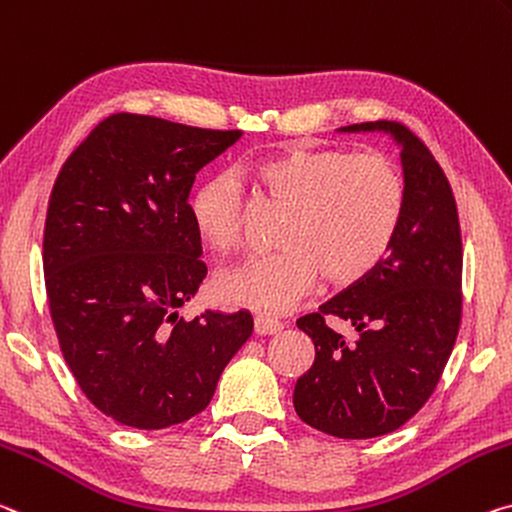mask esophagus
Wrapping results in <instances>:
<instances>
[{
    "mask_svg": "<svg viewBox=\"0 0 512 512\" xmlns=\"http://www.w3.org/2000/svg\"><path fill=\"white\" fill-rule=\"evenodd\" d=\"M280 330H282V323L278 319H273V316H264V314L255 316L257 335H278Z\"/></svg>",
    "mask_w": 512,
    "mask_h": 512,
    "instance_id": "1",
    "label": "esophagus"
}]
</instances>
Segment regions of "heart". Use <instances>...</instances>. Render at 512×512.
<instances>
[{
    "instance_id": "b5f03b06",
    "label": "heart",
    "mask_w": 512,
    "mask_h": 512,
    "mask_svg": "<svg viewBox=\"0 0 512 512\" xmlns=\"http://www.w3.org/2000/svg\"><path fill=\"white\" fill-rule=\"evenodd\" d=\"M255 186L273 207L287 209L273 255L248 257L216 278L225 303L278 314L314 287L319 273L348 287L380 264L405 212L399 164L380 152L289 148L250 166ZM198 234L216 253L246 241L248 202L230 175L202 182L191 198Z\"/></svg>"
}]
</instances>
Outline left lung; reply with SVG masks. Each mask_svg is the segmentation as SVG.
I'll list each match as a JSON object with an SVG mask.
<instances>
[{
	"label": "left lung",
	"mask_w": 512,
	"mask_h": 512,
	"mask_svg": "<svg viewBox=\"0 0 512 512\" xmlns=\"http://www.w3.org/2000/svg\"><path fill=\"white\" fill-rule=\"evenodd\" d=\"M389 132L403 145L405 212L380 264L296 326L314 342L294 408L316 431L344 440L392 433L431 399L456 344L462 316V239L451 184L426 143L401 123L348 125ZM328 315L348 320V345Z\"/></svg>",
	"instance_id": "left-lung-1"
}]
</instances>
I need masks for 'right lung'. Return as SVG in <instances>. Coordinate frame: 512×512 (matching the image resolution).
Here are the masks:
<instances>
[{"label":"right lung","mask_w":512,"mask_h":512,"mask_svg":"<svg viewBox=\"0 0 512 512\" xmlns=\"http://www.w3.org/2000/svg\"><path fill=\"white\" fill-rule=\"evenodd\" d=\"M239 136L113 113L52 186L43 234L52 323L81 392L118 424L159 431L196 417L253 332L243 310L177 316L207 275L189 191Z\"/></svg>","instance_id":"add662e5"}]
</instances>
